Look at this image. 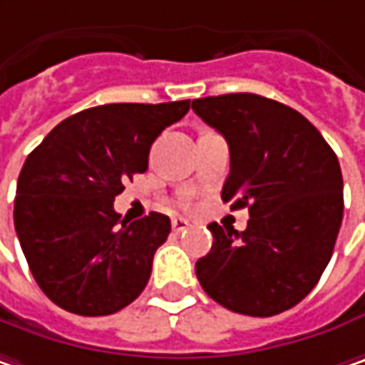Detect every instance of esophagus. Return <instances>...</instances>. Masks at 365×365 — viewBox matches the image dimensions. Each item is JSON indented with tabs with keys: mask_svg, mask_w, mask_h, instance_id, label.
Wrapping results in <instances>:
<instances>
[{
	"mask_svg": "<svg viewBox=\"0 0 365 365\" xmlns=\"http://www.w3.org/2000/svg\"><path fill=\"white\" fill-rule=\"evenodd\" d=\"M187 227H190V222H187V220H183V218H173V220H171V229H173L175 235L183 232Z\"/></svg>",
	"mask_w": 365,
	"mask_h": 365,
	"instance_id": "34e87169",
	"label": "esophagus"
}]
</instances>
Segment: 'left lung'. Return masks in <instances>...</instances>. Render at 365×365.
<instances>
[{"mask_svg": "<svg viewBox=\"0 0 365 365\" xmlns=\"http://www.w3.org/2000/svg\"><path fill=\"white\" fill-rule=\"evenodd\" d=\"M192 108L229 143L222 200L251 216L243 232L208 225L214 241L196 262L200 286L239 314L292 309L321 279L339 235L337 155L300 112L263 96H210Z\"/></svg>", "mask_w": 365, "mask_h": 365, "instance_id": "1", "label": "left lung"}]
</instances>
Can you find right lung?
<instances>
[{
	"instance_id": "1",
	"label": "right lung",
	"mask_w": 365,
	"mask_h": 365,
	"mask_svg": "<svg viewBox=\"0 0 365 365\" xmlns=\"http://www.w3.org/2000/svg\"><path fill=\"white\" fill-rule=\"evenodd\" d=\"M187 110L190 100L96 106L56 124L28 155L14 225L32 276L56 307L103 317L145 290L171 222L159 212L126 222L114 198L147 171L155 138Z\"/></svg>"
}]
</instances>
